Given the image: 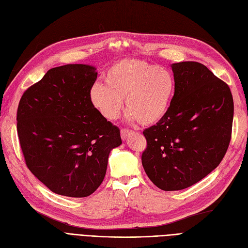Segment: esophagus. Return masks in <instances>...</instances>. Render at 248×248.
I'll return each mask as SVG.
<instances>
[{
  "instance_id": "34e87169",
  "label": "esophagus",
  "mask_w": 248,
  "mask_h": 248,
  "mask_svg": "<svg viewBox=\"0 0 248 248\" xmlns=\"http://www.w3.org/2000/svg\"><path fill=\"white\" fill-rule=\"evenodd\" d=\"M133 131L131 130H126V129H122L121 131V136H122V139L123 140H125L127 138V136H129L130 134H132Z\"/></svg>"
}]
</instances>
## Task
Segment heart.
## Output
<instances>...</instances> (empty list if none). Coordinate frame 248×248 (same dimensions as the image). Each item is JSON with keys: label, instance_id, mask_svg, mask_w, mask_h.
Segmentation results:
<instances>
[{"label": "heart", "instance_id": "b5f03b06", "mask_svg": "<svg viewBox=\"0 0 248 248\" xmlns=\"http://www.w3.org/2000/svg\"><path fill=\"white\" fill-rule=\"evenodd\" d=\"M105 84L94 83L89 97L93 106L108 121L121 115L125 99L130 121L142 125L158 123L170 107L174 77L167 68L141 60H123L105 74Z\"/></svg>", "mask_w": 248, "mask_h": 248}]
</instances>
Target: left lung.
Here are the masks:
<instances>
[{"mask_svg": "<svg viewBox=\"0 0 248 248\" xmlns=\"http://www.w3.org/2000/svg\"><path fill=\"white\" fill-rule=\"evenodd\" d=\"M175 92L166 115L144 130L142 165L163 190L189 187L225 156L231 140L234 102L230 87L197 62L171 65Z\"/></svg>", "mask_w": 248, "mask_h": 248, "instance_id": "8db88e82", "label": "left lung"}]
</instances>
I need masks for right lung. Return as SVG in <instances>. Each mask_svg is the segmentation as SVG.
<instances>
[{
	"instance_id": "add662e5",
	"label": "right lung",
	"mask_w": 248,
	"mask_h": 248,
	"mask_svg": "<svg viewBox=\"0 0 248 248\" xmlns=\"http://www.w3.org/2000/svg\"><path fill=\"white\" fill-rule=\"evenodd\" d=\"M83 63L52 68L23 93L17 133L30 171L53 193L83 198L105 177L121 132L95 109L89 93L98 76Z\"/></svg>"
}]
</instances>
